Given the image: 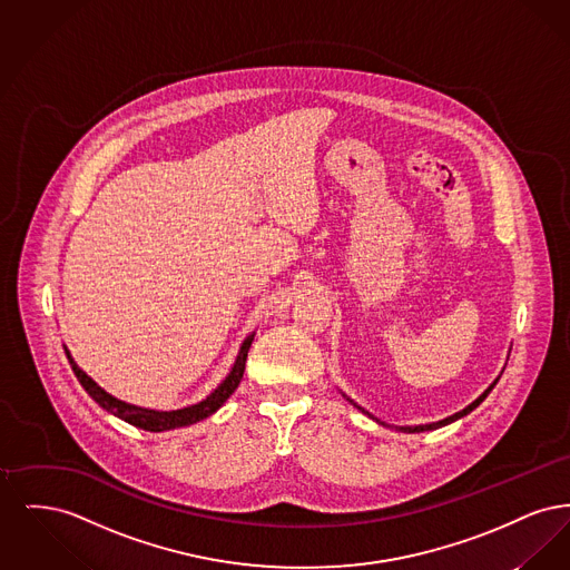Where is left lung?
<instances>
[{"mask_svg": "<svg viewBox=\"0 0 570 570\" xmlns=\"http://www.w3.org/2000/svg\"><path fill=\"white\" fill-rule=\"evenodd\" d=\"M502 372H504V370H502ZM498 380H500V376L493 380V382L489 384L488 389H485V391H483V393H481V395H479V397H476V400H474V402H472L470 406L463 407V410H460V412H455V414H451V416H446V419H442V421H435V423H430V425H414V428H400V430L395 428V430H397V432H404V434H421V432H432V430H438V428H444V425H449V423L458 421V419H461V416L470 414V412H472L474 407L479 406V404H481V402H483V400L488 397L489 393H491V389L495 386V382H498ZM342 395H344V393H342ZM344 397H346V395H344ZM346 400H348V397H346ZM348 402H351V404H353V406L356 407V410H361L363 414H367L370 419H374V416H372V414H370L367 410H363V407L356 406L353 400H348ZM374 421H376V423H380L379 419H374ZM380 425H384V423H380Z\"/></svg>", "mask_w": 570, "mask_h": 570, "instance_id": "8db88e82", "label": "left lung"}]
</instances>
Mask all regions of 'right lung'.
I'll use <instances>...</instances> for the list:
<instances>
[{"label": "right lung", "mask_w": 570, "mask_h": 570, "mask_svg": "<svg viewBox=\"0 0 570 570\" xmlns=\"http://www.w3.org/2000/svg\"><path fill=\"white\" fill-rule=\"evenodd\" d=\"M254 335L256 331H252L242 344L239 354L228 372V376L222 380L217 384L216 389L198 404H191V406L177 407V410H154V407L135 406V404H128L124 400H117L115 395H110L109 391H105L96 380L91 376H87L79 367V363L72 358L70 351L63 346L66 356L70 361V367L75 372V376L81 382L82 389L87 391V395L98 404L100 407H105L107 412H110L112 416L135 425L138 430H145V432H168V430H177V428H188L194 425L207 416H212L214 412H217L219 407L226 404V400L235 393V389L239 386V382L244 379L245 358H247V351L254 342Z\"/></svg>", "instance_id": "1"}]
</instances>
